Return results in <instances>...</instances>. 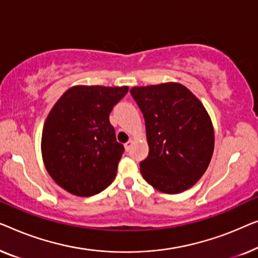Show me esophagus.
<instances>
[{
	"label": "esophagus",
	"mask_w": 258,
	"mask_h": 258,
	"mask_svg": "<svg viewBox=\"0 0 258 258\" xmlns=\"http://www.w3.org/2000/svg\"><path fill=\"white\" fill-rule=\"evenodd\" d=\"M132 144H133V139H130L127 143L125 144V150L128 152L131 150V146H132Z\"/></svg>",
	"instance_id": "1"
}]
</instances>
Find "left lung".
<instances>
[{"mask_svg":"<svg viewBox=\"0 0 258 258\" xmlns=\"http://www.w3.org/2000/svg\"><path fill=\"white\" fill-rule=\"evenodd\" d=\"M131 94L143 112L150 152L140 162L155 189L177 194L193 187L208 168L214 127L203 104L179 83L136 86Z\"/></svg>","mask_w":258,"mask_h":258,"instance_id":"left-lung-1","label":"left lung"}]
</instances>
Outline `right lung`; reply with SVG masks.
Returning <instances> with one entry per match:
<instances>
[{
  "instance_id": "right-lung-1",
  "label": "right lung",
  "mask_w": 258,
  "mask_h": 258,
  "mask_svg": "<svg viewBox=\"0 0 258 258\" xmlns=\"http://www.w3.org/2000/svg\"><path fill=\"white\" fill-rule=\"evenodd\" d=\"M128 86L76 85L49 112L42 158L49 175L76 197H92L114 180L124 146L110 124L112 108Z\"/></svg>"
}]
</instances>
